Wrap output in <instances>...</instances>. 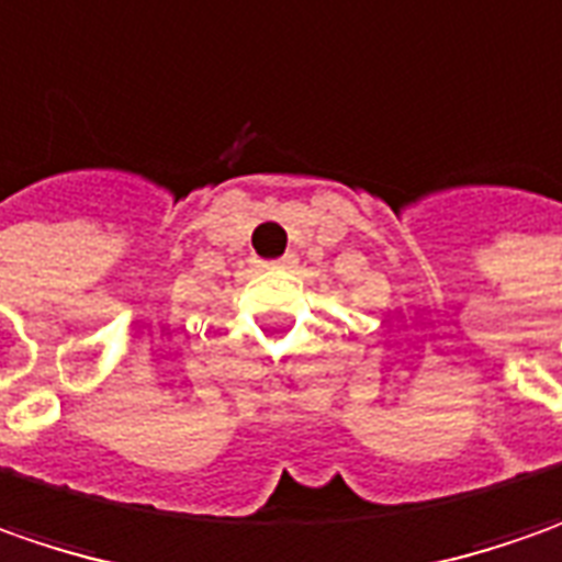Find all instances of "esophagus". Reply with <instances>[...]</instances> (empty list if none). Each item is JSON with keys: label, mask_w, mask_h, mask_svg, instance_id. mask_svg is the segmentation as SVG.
I'll return each instance as SVG.
<instances>
[{"label": "esophagus", "mask_w": 562, "mask_h": 562, "mask_svg": "<svg viewBox=\"0 0 562 562\" xmlns=\"http://www.w3.org/2000/svg\"><path fill=\"white\" fill-rule=\"evenodd\" d=\"M270 267H277V270H289V267H295V255H285L280 261H273Z\"/></svg>", "instance_id": "obj_1"}]
</instances>
